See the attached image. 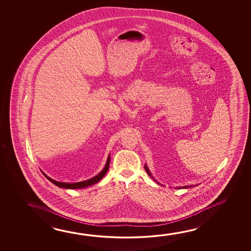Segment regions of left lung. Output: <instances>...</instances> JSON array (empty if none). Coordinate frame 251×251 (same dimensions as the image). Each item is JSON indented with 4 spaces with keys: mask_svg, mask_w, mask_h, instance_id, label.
Segmentation results:
<instances>
[{
    "mask_svg": "<svg viewBox=\"0 0 251 251\" xmlns=\"http://www.w3.org/2000/svg\"><path fill=\"white\" fill-rule=\"evenodd\" d=\"M144 168H145V170H146V172H147V173H148L149 176L151 177L153 180L156 181L157 184H159V183H158V182H157V181H156V179L154 178V177L152 176L151 173V172H150V170H149L148 167H147V165H145V166H144ZM193 186H197V185H188V186H187V185H185V186H180V187H175V188H176V189H184V188H185V189H186V188H191V187H193Z\"/></svg>",
    "mask_w": 251,
    "mask_h": 251,
    "instance_id": "left-lung-1",
    "label": "left lung"
}]
</instances>
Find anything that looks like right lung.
Segmentation results:
<instances>
[{
	"label": "right lung",
	"instance_id": "right-lung-1",
	"mask_svg": "<svg viewBox=\"0 0 251 251\" xmlns=\"http://www.w3.org/2000/svg\"><path fill=\"white\" fill-rule=\"evenodd\" d=\"M109 163H110V155L107 157V163H106L105 167L103 168L102 171H101L98 175H96L95 177H92L90 179L81 181V182H77V183L58 182V181L54 180L52 178L48 177L46 174H45V173H43V172H42V173L46 176V177H47L48 180L50 181L52 184L57 185L58 187L65 188V189H80V188H85V187H87V186H90V185H95L96 183H98V182L106 175V173H107V171H108V168H109Z\"/></svg>",
	"mask_w": 251,
	"mask_h": 251
}]
</instances>
